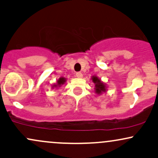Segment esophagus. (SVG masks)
<instances>
[{
	"label": "esophagus",
	"mask_w": 158,
	"mask_h": 158,
	"mask_svg": "<svg viewBox=\"0 0 158 158\" xmlns=\"http://www.w3.org/2000/svg\"><path fill=\"white\" fill-rule=\"evenodd\" d=\"M76 76H77V78H82L83 74L82 73H81V72H77V73H76Z\"/></svg>",
	"instance_id": "1"
}]
</instances>
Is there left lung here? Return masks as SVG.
<instances>
[{
  "mask_svg": "<svg viewBox=\"0 0 158 158\" xmlns=\"http://www.w3.org/2000/svg\"><path fill=\"white\" fill-rule=\"evenodd\" d=\"M93 82L95 84V92L98 94H101L102 92H106V87L103 82L97 77H93L91 78Z\"/></svg>",
  "mask_w": 158,
  "mask_h": 158,
  "instance_id": "8db88e82",
  "label": "left lung"
}]
</instances>
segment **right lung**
I'll list each match as a JSON object with an SVG mask.
<instances>
[{"label": "right lung", "instance_id": "right-lung-1", "mask_svg": "<svg viewBox=\"0 0 158 158\" xmlns=\"http://www.w3.org/2000/svg\"><path fill=\"white\" fill-rule=\"evenodd\" d=\"M66 81V79L64 77H61L58 79L57 81V84L54 85L52 87H61V85H64V82Z\"/></svg>", "mask_w": 158, "mask_h": 158}]
</instances>
